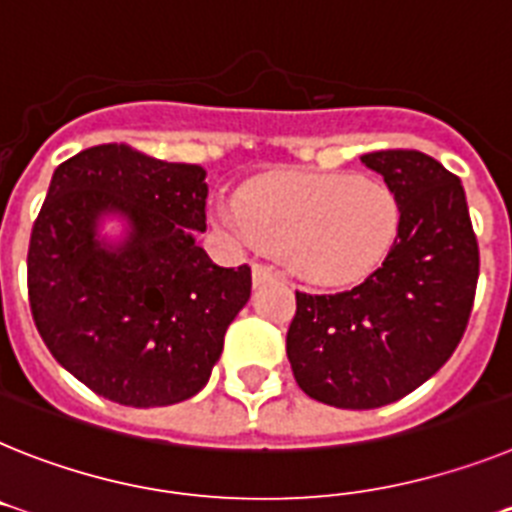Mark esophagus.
<instances>
[{
    "label": "esophagus",
    "mask_w": 512,
    "mask_h": 512,
    "mask_svg": "<svg viewBox=\"0 0 512 512\" xmlns=\"http://www.w3.org/2000/svg\"><path fill=\"white\" fill-rule=\"evenodd\" d=\"M274 272L269 269V266L264 264H253V285H261V282H266V279H272Z\"/></svg>",
    "instance_id": "obj_1"
}]
</instances>
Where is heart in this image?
<instances>
[{
	"label": "heart",
	"instance_id": "1",
	"mask_svg": "<svg viewBox=\"0 0 512 512\" xmlns=\"http://www.w3.org/2000/svg\"><path fill=\"white\" fill-rule=\"evenodd\" d=\"M222 220L253 246L279 251L313 285H349L381 266L399 235V202L373 178L277 173L251 183Z\"/></svg>",
	"mask_w": 512,
	"mask_h": 512
}]
</instances>
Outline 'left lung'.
I'll return each mask as SVG.
<instances>
[{
  "label": "left lung",
  "instance_id": "1",
  "mask_svg": "<svg viewBox=\"0 0 512 512\" xmlns=\"http://www.w3.org/2000/svg\"><path fill=\"white\" fill-rule=\"evenodd\" d=\"M381 173L401 212L383 266L334 295L295 292L287 357L310 399L375 409L443 368L469 323L479 246L464 186L435 157L383 150L360 157Z\"/></svg>",
  "mask_w": 512,
  "mask_h": 512
}]
</instances>
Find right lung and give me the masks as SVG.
I'll return each instance as SVG.
<instances>
[{
    "label": "right lung",
    "instance_id": "add662e5",
    "mask_svg": "<svg viewBox=\"0 0 512 512\" xmlns=\"http://www.w3.org/2000/svg\"><path fill=\"white\" fill-rule=\"evenodd\" d=\"M202 165L98 144L54 170L28 248L33 321L61 368L124 406H168L207 386L251 269L217 266ZM125 222L108 241L106 219Z\"/></svg>",
    "mask_w": 512,
    "mask_h": 512
}]
</instances>
